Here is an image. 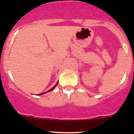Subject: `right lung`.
I'll list each match as a JSON object with an SVG mask.
<instances>
[{
  "instance_id": "1",
  "label": "right lung",
  "mask_w": 134,
  "mask_h": 134,
  "mask_svg": "<svg viewBox=\"0 0 134 134\" xmlns=\"http://www.w3.org/2000/svg\"><path fill=\"white\" fill-rule=\"evenodd\" d=\"M58 82H57V83L55 84V85H54V86H53L52 88H51L50 90H49V91H46V92H45V93H40V94H39L38 95H41V94H44V93H48V92H49V91H53V90L54 89V88H55V86H57V85H58Z\"/></svg>"
}]
</instances>
